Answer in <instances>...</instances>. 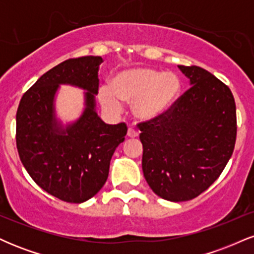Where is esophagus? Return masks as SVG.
I'll return each instance as SVG.
<instances>
[{
	"label": "esophagus",
	"instance_id": "obj_1",
	"mask_svg": "<svg viewBox=\"0 0 254 254\" xmlns=\"http://www.w3.org/2000/svg\"><path fill=\"white\" fill-rule=\"evenodd\" d=\"M127 137H130V138H135V137L138 136V132H137L136 130L131 129V127H130V129H127Z\"/></svg>",
	"mask_w": 254,
	"mask_h": 254
}]
</instances>
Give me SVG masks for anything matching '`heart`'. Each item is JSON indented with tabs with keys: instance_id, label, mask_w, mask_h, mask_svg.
Here are the masks:
<instances>
[{
	"instance_id": "1",
	"label": "heart",
	"mask_w": 254,
	"mask_h": 254,
	"mask_svg": "<svg viewBox=\"0 0 254 254\" xmlns=\"http://www.w3.org/2000/svg\"><path fill=\"white\" fill-rule=\"evenodd\" d=\"M182 88V80L176 72L137 66L118 72L111 87L99 88L98 98L104 109L112 113L121 112L122 103H133L136 117L150 121L166 115L174 106Z\"/></svg>"
}]
</instances>
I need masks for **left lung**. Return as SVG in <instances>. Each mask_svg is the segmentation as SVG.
<instances>
[{"label": "left lung", "mask_w": 254, "mask_h": 254, "mask_svg": "<svg viewBox=\"0 0 254 254\" xmlns=\"http://www.w3.org/2000/svg\"><path fill=\"white\" fill-rule=\"evenodd\" d=\"M191 88L161 117L139 123L142 170L157 196L184 202L221 176L237 141V109L229 87L205 69L179 65Z\"/></svg>", "instance_id": "8db88e82"}]
</instances>
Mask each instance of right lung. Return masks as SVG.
Masks as SVG:
<instances>
[{
	"label": "right lung",
	"instance_id": "add662e5",
	"mask_svg": "<svg viewBox=\"0 0 254 254\" xmlns=\"http://www.w3.org/2000/svg\"><path fill=\"white\" fill-rule=\"evenodd\" d=\"M103 58H70L46 71L22 95L16 112V148L32 179L66 203H82L98 193L109 177L110 161L125 139L127 124H105L94 111ZM61 83L88 90L86 110L65 130L56 125L53 97Z\"/></svg>",
	"mask_w": 254,
	"mask_h": 254
}]
</instances>
